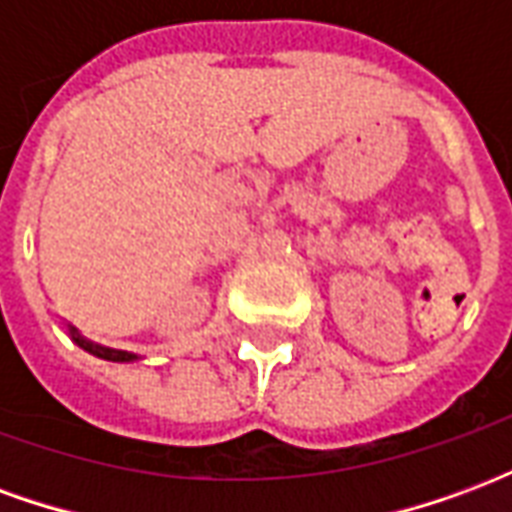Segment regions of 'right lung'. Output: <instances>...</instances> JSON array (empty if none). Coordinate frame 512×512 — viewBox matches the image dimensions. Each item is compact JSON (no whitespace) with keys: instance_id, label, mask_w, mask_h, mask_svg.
<instances>
[{"instance_id":"right-lung-1","label":"right lung","mask_w":512,"mask_h":512,"mask_svg":"<svg viewBox=\"0 0 512 512\" xmlns=\"http://www.w3.org/2000/svg\"><path fill=\"white\" fill-rule=\"evenodd\" d=\"M71 334H73V340L82 345L84 351H90V354L101 356V359H112V362H131V359H136L134 354H126V351H115V348H104V345L90 343V340L79 337V334H76V329H71Z\"/></svg>"}]
</instances>
